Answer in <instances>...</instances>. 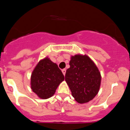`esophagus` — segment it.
Instances as JSON below:
<instances>
[{"label": "esophagus", "instance_id": "34e87169", "mask_svg": "<svg viewBox=\"0 0 130 130\" xmlns=\"http://www.w3.org/2000/svg\"><path fill=\"white\" fill-rule=\"evenodd\" d=\"M66 69H63V70H62V72L63 75H65V74H66Z\"/></svg>", "mask_w": 130, "mask_h": 130}]
</instances>
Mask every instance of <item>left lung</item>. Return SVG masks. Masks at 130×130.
Returning a JSON list of instances; mask_svg holds the SVG:
<instances>
[{"instance_id": "1", "label": "left lung", "mask_w": 130, "mask_h": 130, "mask_svg": "<svg viewBox=\"0 0 130 130\" xmlns=\"http://www.w3.org/2000/svg\"><path fill=\"white\" fill-rule=\"evenodd\" d=\"M70 66L66 70L65 81L72 96L79 104L88 103L99 92L100 72L92 60L86 55L71 56Z\"/></svg>"}]
</instances>
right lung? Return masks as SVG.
<instances>
[{
    "mask_svg": "<svg viewBox=\"0 0 130 130\" xmlns=\"http://www.w3.org/2000/svg\"><path fill=\"white\" fill-rule=\"evenodd\" d=\"M64 76L58 65L47 57L40 60L30 77V87L41 99H48L55 94Z\"/></svg>",
    "mask_w": 130,
    "mask_h": 130,
    "instance_id": "1",
    "label": "right lung"
}]
</instances>
